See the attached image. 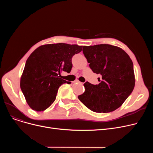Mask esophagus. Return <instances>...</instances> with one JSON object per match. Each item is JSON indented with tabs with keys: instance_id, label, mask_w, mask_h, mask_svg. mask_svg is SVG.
Here are the masks:
<instances>
[{
	"instance_id": "1",
	"label": "esophagus",
	"mask_w": 153,
	"mask_h": 153,
	"mask_svg": "<svg viewBox=\"0 0 153 153\" xmlns=\"http://www.w3.org/2000/svg\"><path fill=\"white\" fill-rule=\"evenodd\" d=\"M74 82H77V83H80V84H81V82H79V81H76Z\"/></svg>"
}]
</instances>
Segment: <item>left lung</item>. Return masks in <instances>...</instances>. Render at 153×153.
<instances>
[{"mask_svg":"<svg viewBox=\"0 0 153 153\" xmlns=\"http://www.w3.org/2000/svg\"><path fill=\"white\" fill-rule=\"evenodd\" d=\"M82 51L90 68L94 73L100 74L102 79L98 85L84 83L85 91L78 99L95 112L115 110L122 106L134 87L131 58L122 48L106 44L84 46Z\"/></svg>","mask_w":153,"mask_h":153,"instance_id":"obj_1","label":"left lung"}]
</instances>
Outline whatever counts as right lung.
<instances>
[{
    "mask_svg": "<svg viewBox=\"0 0 153 153\" xmlns=\"http://www.w3.org/2000/svg\"><path fill=\"white\" fill-rule=\"evenodd\" d=\"M82 48V46L77 45L47 44L39 46L30 55L20 84L32 110L41 111L48 108L55 100L59 86L71 83L61 79L60 73H69L72 57L81 52Z\"/></svg>",
    "mask_w": 153,
    "mask_h": 153,
    "instance_id": "obj_1",
    "label": "right lung"
}]
</instances>
